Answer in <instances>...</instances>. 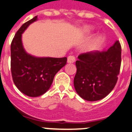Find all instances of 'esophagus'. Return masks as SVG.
<instances>
[{"instance_id":"obj_1","label":"esophagus","mask_w":132,"mask_h":132,"mask_svg":"<svg viewBox=\"0 0 132 132\" xmlns=\"http://www.w3.org/2000/svg\"><path fill=\"white\" fill-rule=\"evenodd\" d=\"M75 61V56L72 55L68 56V57H67V62L74 63Z\"/></svg>"}]
</instances>
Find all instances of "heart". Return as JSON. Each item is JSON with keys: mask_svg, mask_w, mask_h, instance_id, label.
<instances>
[{"mask_svg": "<svg viewBox=\"0 0 132 132\" xmlns=\"http://www.w3.org/2000/svg\"><path fill=\"white\" fill-rule=\"evenodd\" d=\"M90 28H88V27L87 28V30H90Z\"/></svg>", "mask_w": 132, "mask_h": 132, "instance_id": "1", "label": "heart"}]
</instances>
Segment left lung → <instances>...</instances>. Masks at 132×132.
<instances>
[{
  "mask_svg": "<svg viewBox=\"0 0 132 132\" xmlns=\"http://www.w3.org/2000/svg\"><path fill=\"white\" fill-rule=\"evenodd\" d=\"M122 47L116 41L108 50L81 53L76 61L74 87L82 98L96 101L106 96L118 80Z\"/></svg>",
  "mask_w": 132,
  "mask_h": 132,
  "instance_id": "left-lung-1",
  "label": "left lung"
}]
</instances>
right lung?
<instances>
[{"instance_id": "1", "label": "right lung", "mask_w": 132, "mask_h": 132, "mask_svg": "<svg viewBox=\"0 0 132 132\" xmlns=\"http://www.w3.org/2000/svg\"><path fill=\"white\" fill-rule=\"evenodd\" d=\"M38 16L24 23L15 34L10 45V67L14 83L31 97L42 95L50 88L55 74L67 63V57H35L24 51L22 34Z\"/></svg>"}]
</instances>
